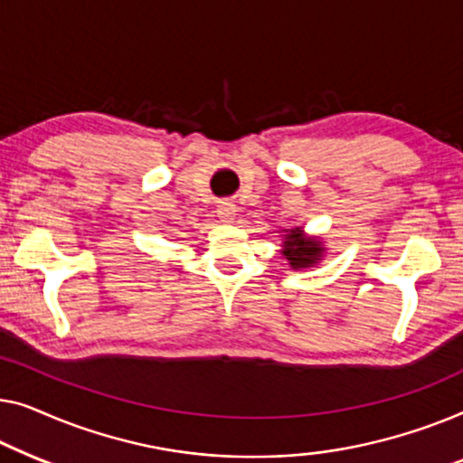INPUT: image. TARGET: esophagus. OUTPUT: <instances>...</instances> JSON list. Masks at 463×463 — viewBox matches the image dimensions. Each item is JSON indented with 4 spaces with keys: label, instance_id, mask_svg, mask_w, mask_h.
<instances>
[{
    "label": "esophagus",
    "instance_id": "obj_1",
    "mask_svg": "<svg viewBox=\"0 0 463 463\" xmlns=\"http://www.w3.org/2000/svg\"><path fill=\"white\" fill-rule=\"evenodd\" d=\"M216 213H218L220 222H224V224H231L232 220H234V216H237V207H234V205L231 203V201H222V203L218 205Z\"/></svg>",
    "mask_w": 463,
    "mask_h": 463
}]
</instances>
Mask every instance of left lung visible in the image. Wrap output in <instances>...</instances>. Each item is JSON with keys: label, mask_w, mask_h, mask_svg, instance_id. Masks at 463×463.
<instances>
[{"label": "left lung", "mask_w": 463, "mask_h": 463, "mask_svg": "<svg viewBox=\"0 0 463 463\" xmlns=\"http://www.w3.org/2000/svg\"><path fill=\"white\" fill-rule=\"evenodd\" d=\"M283 234V256L288 260L291 269H310L317 262H321L325 247L321 239L306 237L304 231L296 226V229L285 231Z\"/></svg>", "instance_id": "1"}]
</instances>
